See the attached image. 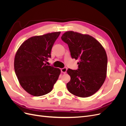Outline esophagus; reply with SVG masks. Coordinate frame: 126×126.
<instances>
[{
    "label": "esophagus",
    "instance_id": "1",
    "mask_svg": "<svg viewBox=\"0 0 126 126\" xmlns=\"http://www.w3.org/2000/svg\"><path fill=\"white\" fill-rule=\"evenodd\" d=\"M61 71H62L63 74H66L67 71V68H62V69H61Z\"/></svg>",
    "mask_w": 126,
    "mask_h": 126
}]
</instances>
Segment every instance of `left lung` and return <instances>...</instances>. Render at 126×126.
Masks as SVG:
<instances>
[{
    "instance_id": "left-lung-1",
    "label": "left lung",
    "mask_w": 126,
    "mask_h": 126,
    "mask_svg": "<svg viewBox=\"0 0 126 126\" xmlns=\"http://www.w3.org/2000/svg\"><path fill=\"white\" fill-rule=\"evenodd\" d=\"M68 44L72 58L79 59L77 70L68 69V91L76 96L88 97L100 88L107 75V56L99 42L89 35L69 31L61 37Z\"/></svg>"
}]
</instances>
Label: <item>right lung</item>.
<instances>
[{"label": "right lung", "mask_w": 126, "mask_h": 126, "mask_svg": "<svg viewBox=\"0 0 126 126\" xmlns=\"http://www.w3.org/2000/svg\"><path fill=\"white\" fill-rule=\"evenodd\" d=\"M60 32L33 36L18 49L14 69L18 81L26 91L33 96L50 93L60 74L59 68L44 63L51 58V50Z\"/></svg>", "instance_id": "right-lung-1"}]
</instances>
